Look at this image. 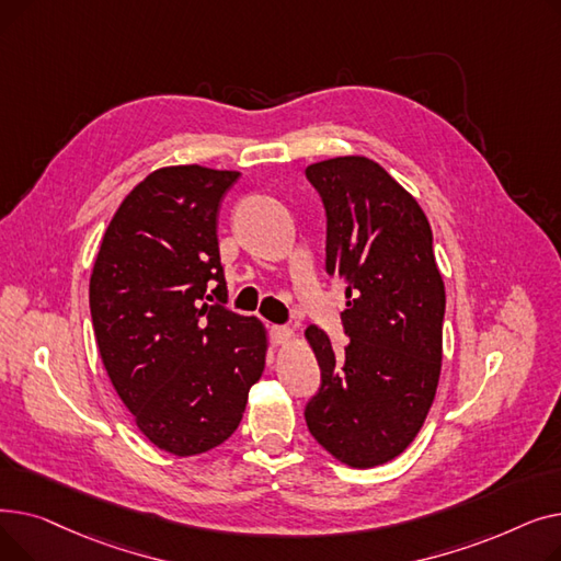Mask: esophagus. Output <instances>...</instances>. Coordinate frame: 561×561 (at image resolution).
Listing matches in <instances>:
<instances>
[{
	"instance_id": "obj_1",
	"label": "esophagus",
	"mask_w": 561,
	"mask_h": 561,
	"mask_svg": "<svg viewBox=\"0 0 561 561\" xmlns=\"http://www.w3.org/2000/svg\"><path fill=\"white\" fill-rule=\"evenodd\" d=\"M271 336H273V341H275L277 345H284V343H288V339L293 336V332H290V328H286V325H271Z\"/></svg>"
}]
</instances>
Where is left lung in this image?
<instances>
[{"label": "left lung", "instance_id": "1", "mask_svg": "<svg viewBox=\"0 0 561 561\" xmlns=\"http://www.w3.org/2000/svg\"><path fill=\"white\" fill-rule=\"evenodd\" d=\"M328 216L325 271L345 282L339 357L330 336H305L320 366L307 402L318 444L352 468L398 457L425 423L444 345L446 288L432 229L393 176L366 157H336L305 170Z\"/></svg>", "mask_w": 561, "mask_h": 561}]
</instances>
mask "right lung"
<instances>
[{
  "instance_id": "obj_1",
  "label": "right lung",
  "mask_w": 561,
  "mask_h": 561,
  "mask_svg": "<svg viewBox=\"0 0 561 561\" xmlns=\"http://www.w3.org/2000/svg\"><path fill=\"white\" fill-rule=\"evenodd\" d=\"M239 172L161 168L115 211L91 275V318L117 396L152 444L211 450L239 427L265 330L225 307L218 209ZM215 286L221 302L205 288Z\"/></svg>"
}]
</instances>
